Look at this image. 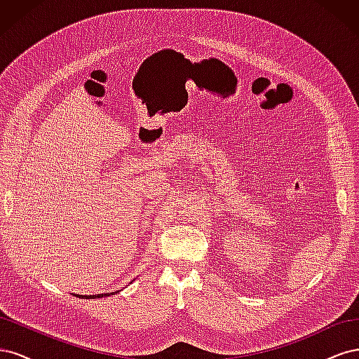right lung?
<instances>
[{
	"mask_svg": "<svg viewBox=\"0 0 359 359\" xmlns=\"http://www.w3.org/2000/svg\"><path fill=\"white\" fill-rule=\"evenodd\" d=\"M114 293L116 292H111V293H99V295H76L79 298H83V299H94V298H103V297H109V295H114Z\"/></svg>",
	"mask_w": 359,
	"mask_h": 359,
	"instance_id": "right-lung-1",
	"label": "right lung"
}]
</instances>
